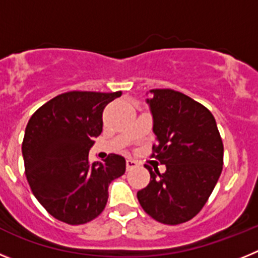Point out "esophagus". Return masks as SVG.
Masks as SVG:
<instances>
[{"mask_svg": "<svg viewBox=\"0 0 258 258\" xmlns=\"http://www.w3.org/2000/svg\"><path fill=\"white\" fill-rule=\"evenodd\" d=\"M138 166V164L136 163L134 160H132V159H127L126 160V169L131 170V169H134V168H137Z\"/></svg>", "mask_w": 258, "mask_h": 258, "instance_id": "1", "label": "esophagus"}]
</instances>
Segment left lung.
I'll use <instances>...</instances> for the list:
<instances>
[{"mask_svg":"<svg viewBox=\"0 0 258 258\" xmlns=\"http://www.w3.org/2000/svg\"><path fill=\"white\" fill-rule=\"evenodd\" d=\"M146 102L156 136L152 156L166 169L145 165L151 179L137 198L154 220L178 225L195 217L211 197L222 172V140L211 111L187 95L155 89Z\"/></svg>","mask_w":258,"mask_h":258,"instance_id":"left-lung-1","label":"left lung"}]
</instances>
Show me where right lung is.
Wrapping results in <instances>:
<instances>
[{
    "label": "right lung",
    "mask_w": 258,
    "mask_h": 258,
    "mask_svg": "<svg viewBox=\"0 0 258 258\" xmlns=\"http://www.w3.org/2000/svg\"><path fill=\"white\" fill-rule=\"evenodd\" d=\"M121 92H68L29 118L22 145L26 175L40 204L56 220L83 225L103 212L108 184L125 173V159L111 154L89 163L102 133V113Z\"/></svg>",
    "instance_id": "obj_1"
}]
</instances>
